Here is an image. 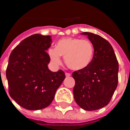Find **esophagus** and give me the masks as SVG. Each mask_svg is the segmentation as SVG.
<instances>
[{"label":"esophagus","instance_id":"obj_1","mask_svg":"<svg viewBox=\"0 0 130 130\" xmlns=\"http://www.w3.org/2000/svg\"><path fill=\"white\" fill-rule=\"evenodd\" d=\"M65 75H66V77H71V74H70V73L66 72L65 73Z\"/></svg>","mask_w":130,"mask_h":130}]
</instances>
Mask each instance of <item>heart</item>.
Instances as JSON below:
<instances>
[{"instance_id":"1","label":"heart","mask_w":130,"mask_h":130,"mask_svg":"<svg viewBox=\"0 0 130 130\" xmlns=\"http://www.w3.org/2000/svg\"><path fill=\"white\" fill-rule=\"evenodd\" d=\"M47 53L55 64L61 63V56H62L66 65L70 69L79 71L90 64L94 54V47L89 40L64 38L58 41L56 48H50Z\"/></svg>"}]
</instances>
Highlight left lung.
<instances>
[{"mask_svg":"<svg viewBox=\"0 0 130 130\" xmlns=\"http://www.w3.org/2000/svg\"><path fill=\"white\" fill-rule=\"evenodd\" d=\"M87 35L94 47V55L87 68L75 71L74 97L78 106L95 111L108 105L118 85L119 63L112 46L106 40L91 32Z\"/></svg>","mask_w":130,"mask_h":130,"instance_id":"8db88e82","label":"left lung"}]
</instances>
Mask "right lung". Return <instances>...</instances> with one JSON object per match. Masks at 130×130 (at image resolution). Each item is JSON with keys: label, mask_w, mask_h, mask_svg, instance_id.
I'll return each mask as SVG.
<instances>
[{"label": "right lung", "mask_w": 130, "mask_h": 130, "mask_svg": "<svg viewBox=\"0 0 130 130\" xmlns=\"http://www.w3.org/2000/svg\"><path fill=\"white\" fill-rule=\"evenodd\" d=\"M50 35L35 34L23 40L11 53L6 68L10 96L27 110L48 106L65 79L61 69H48L51 58L46 52L51 47Z\"/></svg>", "instance_id": "1"}]
</instances>
